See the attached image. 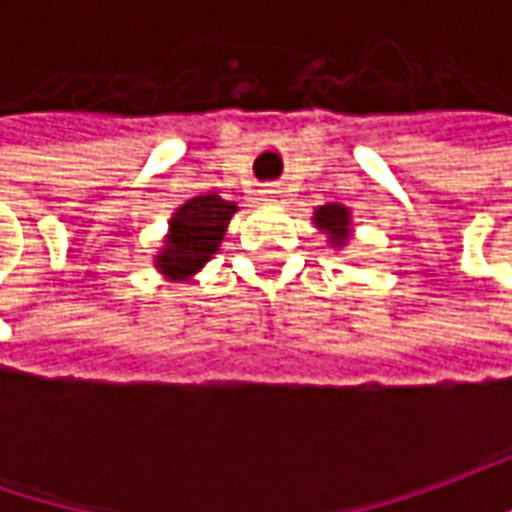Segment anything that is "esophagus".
Masks as SVG:
<instances>
[{"label":"esophagus","mask_w":512,"mask_h":512,"mask_svg":"<svg viewBox=\"0 0 512 512\" xmlns=\"http://www.w3.org/2000/svg\"><path fill=\"white\" fill-rule=\"evenodd\" d=\"M262 193H265L267 199H279V196H282V187H279V185H267L265 190H262Z\"/></svg>","instance_id":"obj_1"}]
</instances>
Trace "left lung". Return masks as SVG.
Returning a JSON list of instances; mask_svg holds the SVG:
<instances>
[{"mask_svg":"<svg viewBox=\"0 0 512 512\" xmlns=\"http://www.w3.org/2000/svg\"><path fill=\"white\" fill-rule=\"evenodd\" d=\"M316 225L325 227L333 239H342L347 230V210L339 205H325L316 210Z\"/></svg>","mask_w":512,"mask_h":512,"instance_id":"left-lung-1","label":"left lung"}]
</instances>
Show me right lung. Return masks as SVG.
<instances>
[{
	"instance_id": "obj_1",
	"label": "right lung",
	"mask_w": 512,
	"mask_h": 512,
	"mask_svg": "<svg viewBox=\"0 0 512 512\" xmlns=\"http://www.w3.org/2000/svg\"><path fill=\"white\" fill-rule=\"evenodd\" d=\"M233 213H236V205L225 202L216 193L196 196L179 207L176 216L170 219L168 250L159 256V267L179 279L196 273L219 250V242L225 236Z\"/></svg>"
}]
</instances>
